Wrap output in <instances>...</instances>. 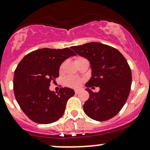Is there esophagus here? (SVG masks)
<instances>
[{"label":"esophagus","instance_id":"esophagus-1","mask_svg":"<svg viewBox=\"0 0 150 150\" xmlns=\"http://www.w3.org/2000/svg\"><path fill=\"white\" fill-rule=\"evenodd\" d=\"M75 93H76V94H78V93H80V91H78V90H75Z\"/></svg>","mask_w":150,"mask_h":150}]
</instances>
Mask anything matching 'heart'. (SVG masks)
Wrapping results in <instances>:
<instances>
[{
  "mask_svg": "<svg viewBox=\"0 0 150 150\" xmlns=\"http://www.w3.org/2000/svg\"><path fill=\"white\" fill-rule=\"evenodd\" d=\"M82 59H85L84 58L81 57H78L76 58V60L75 62H78L80 61V60H82ZM62 68H63V64H62L59 67V72H62ZM65 84L67 86L71 88H77L80 87L81 86V83H82V80L80 79V78H76V77H73V76H69L67 78H66L65 81Z\"/></svg>",
  "mask_w": 150,
  "mask_h": 150,
  "instance_id": "heart-1",
  "label": "heart"
}]
</instances>
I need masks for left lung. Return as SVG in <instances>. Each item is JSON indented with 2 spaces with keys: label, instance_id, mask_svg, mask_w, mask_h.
I'll return each instance as SVG.
<instances>
[{
  "label": "left lung",
  "instance_id": "1",
  "mask_svg": "<svg viewBox=\"0 0 150 150\" xmlns=\"http://www.w3.org/2000/svg\"><path fill=\"white\" fill-rule=\"evenodd\" d=\"M78 55L90 62L92 76L86 84L89 98L83 105L84 112L98 121L110 120L121 110L131 91L132 75L130 66L120 51L96 42L71 47ZM99 87L93 93L89 88Z\"/></svg>",
  "mask_w": 150,
  "mask_h": 150
}]
</instances>
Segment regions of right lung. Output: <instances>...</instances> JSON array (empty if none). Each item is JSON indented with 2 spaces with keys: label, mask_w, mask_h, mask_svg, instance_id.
<instances>
[{
  "label": "right lung",
  "mask_w": 150,
  "mask_h": 150,
  "mask_svg": "<svg viewBox=\"0 0 150 150\" xmlns=\"http://www.w3.org/2000/svg\"><path fill=\"white\" fill-rule=\"evenodd\" d=\"M75 55L69 48H44L29 53L16 67L13 76L15 98L33 122L52 123L63 115L67 102L75 92L64 87L55 93L49 90V86L59 77L62 63Z\"/></svg>",
  "instance_id": "add662e5"
}]
</instances>
